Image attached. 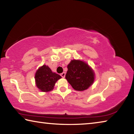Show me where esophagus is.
<instances>
[{
    "mask_svg": "<svg viewBox=\"0 0 134 134\" xmlns=\"http://www.w3.org/2000/svg\"><path fill=\"white\" fill-rule=\"evenodd\" d=\"M60 76H62V77L64 78V77H65V72H62V73L60 74Z\"/></svg>",
    "mask_w": 134,
    "mask_h": 134,
    "instance_id": "esophagus-1",
    "label": "esophagus"
}]
</instances>
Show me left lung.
<instances>
[{
	"label": "left lung",
	"instance_id": "1",
	"mask_svg": "<svg viewBox=\"0 0 134 134\" xmlns=\"http://www.w3.org/2000/svg\"><path fill=\"white\" fill-rule=\"evenodd\" d=\"M67 69L65 79L76 90L83 91L87 89L93 83L94 72L82 61L71 60L67 65Z\"/></svg>",
	"mask_w": 134,
	"mask_h": 134
}]
</instances>
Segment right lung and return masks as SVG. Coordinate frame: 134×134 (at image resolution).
Returning a JSON list of instances; mask_svg holds the SVG:
<instances>
[{
    "instance_id": "obj_1",
    "label": "right lung",
    "mask_w": 134,
    "mask_h": 134,
    "mask_svg": "<svg viewBox=\"0 0 134 134\" xmlns=\"http://www.w3.org/2000/svg\"><path fill=\"white\" fill-rule=\"evenodd\" d=\"M61 78L62 77L59 74L52 72L51 69L45 65L38 69L35 76L37 87L44 92L53 90L56 81Z\"/></svg>"
}]
</instances>
